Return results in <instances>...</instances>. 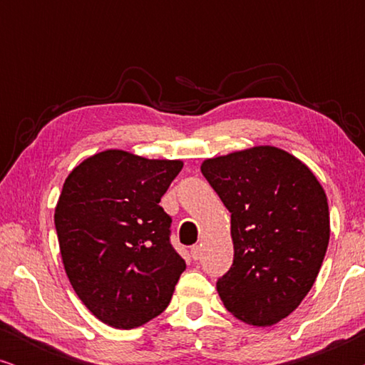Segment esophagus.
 <instances>
[{
  "label": "esophagus",
  "instance_id": "esophagus-1",
  "mask_svg": "<svg viewBox=\"0 0 365 365\" xmlns=\"http://www.w3.org/2000/svg\"><path fill=\"white\" fill-rule=\"evenodd\" d=\"M201 251H202V249H201V246H197V244H196V246L191 247V256H192L194 261H199V259H201Z\"/></svg>",
  "mask_w": 365,
  "mask_h": 365
}]
</instances>
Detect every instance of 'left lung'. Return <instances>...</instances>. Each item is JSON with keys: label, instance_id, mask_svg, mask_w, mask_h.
<instances>
[{"label": "left lung", "instance_id": "8db88e82", "mask_svg": "<svg viewBox=\"0 0 365 365\" xmlns=\"http://www.w3.org/2000/svg\"><path fill=\"white\" fill-rule=\"evenodd\" d=\"M201 173L231 212L234 261L217 281L239 321L269 327L296 311L326 256L327 196L314 173L276 146L204 159Z\"/></svg>", "mask_w": 365, "mask_h": 365}]
</instances>
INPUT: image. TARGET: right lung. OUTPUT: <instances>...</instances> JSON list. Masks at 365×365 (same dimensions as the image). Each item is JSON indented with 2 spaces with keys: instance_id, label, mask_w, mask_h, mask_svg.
Returning a JSON list of instances; mask_svg holds the SVG:
<instances>
[{
  "instance_id": "obj_1",
  "label": "right lung",
  "mask_w": 365,
  "mask_h": 365,
  "mask_svg": "<svg viewBox=\"0 0 365 365\" xmlns=\"http://www.w3.org/2000/svg\"><path fill=\"white\" fill-rule=\"evenodd\" d=\"M181 159L106 149L69 173L54 209L59 251L74 292L99 321L134 329L171 302L186 262L169 242L159 206Z\"/></svg>"
}]
</instances>
